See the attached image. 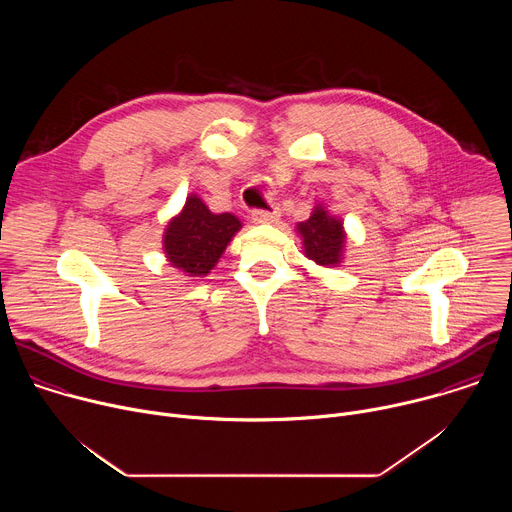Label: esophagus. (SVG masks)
<instances>
[{"label":"esophagus","mask_w":512,"mask_h":512,"mask_svg":"<svg viewBox=\"0 0 512 512\" xmlns=\"http://www.w3.org/2000/svg\"><path fill=\"white\" fill-rule=\"evenodd\" d=\"M279 210L277 208H271V210H253V214H251V218H253V223H257V225H265V223H275V221H279Z\"/></svg>","instance_id":"1"}]
</instances>
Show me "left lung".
Wrapping results in <instances>:
<instances>
[{"label": "left lung", "mask_w": 512, "mask_h": 512, "mask_svg": "<svg viewBox=\"0 0 512 512\" xmlns=\"http://www.w3.org/2000/svg\"><path fill=\"white\" fill-rule=\"evenodd\" d=\"M298 233L304 239L306 257L324 267H336L344 253V227L342 221L332 216L322 204H318L308 221L298 225Z\"/></svg>", "instance_id": "obj_1"}]
</instances>
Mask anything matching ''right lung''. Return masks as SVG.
<instances>
[{
    "instance_id": "1",
    "label": "right lung",
    "mask_w": 512,
    "mask_h": 512,
    "mask_svg": "<svg viewBox=\"0 0 512 512\" xmlns=\"http://www.w3.org/2000/svg\"><path fill=\"white\" fill-rule=\"evenodd\" d=\"M239 229L241 221L235 214H214L196 194H190L164 233L166 257L172 267L190 277H202L214 269Z\"/></svg>"
}]
</instances>
